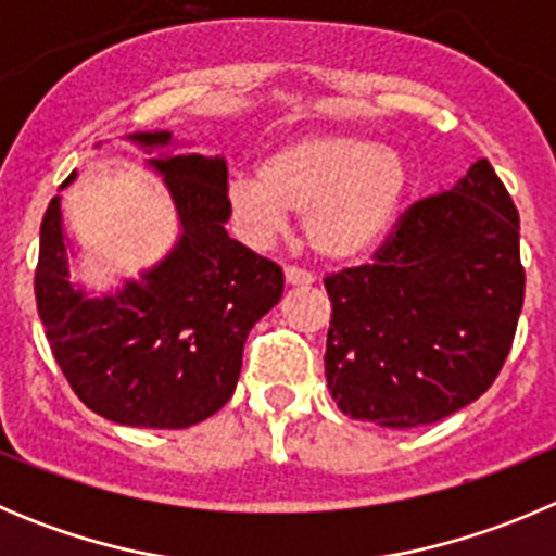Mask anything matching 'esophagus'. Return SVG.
Returning a JSON list of instances; mask_svg holds the SVG:
<instances>
[{
	"label": "esophagus",
	"mask_w": 556,
	"mask_h": 556,
	"mask_svg": "<svg viewBox=\"0 0 556 556\" xmlns=\"http://www.w3.org/2000/svg\"><path fill=\"white\" fill-rule=\"evenodd\" d=\"M287 283H289V287H308V283H314V275L308 273V269L289 264V267H287Z\"/></svg>",
	"instance_id": "esophagus-1"
}]
</instances>
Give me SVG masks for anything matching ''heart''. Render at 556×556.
I'll use <instances>...</instances> for the list:
<instances>
[{
    "mask_svg": "<svg viewBox=\"0 0 556 556\" xmlns=\"http://www.w3.org/2000/svg\"><path fill=\"white\" fill-rule=\"evenodd\" d=\"M410 192L400 151L364 135H305L269 151L258 173L228 181V208L251 242L287 231L289 212L303 215L305 242L330 262L375 251Z\"/></svg>",
    "mask_w": 556,
    "mask_h": 556,
    "instance_id": "obj_1",
    "label": "heart"
}]
</instances>
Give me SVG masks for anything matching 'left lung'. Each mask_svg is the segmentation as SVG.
<instances>
[{
	"label": "left lung",
	"instance_id": "left-lung-1",
	"mask_svg": "<svg viewBox=\"0 0 556 556\" xmlns=\"http://www.w3.org/2000/svg\"><path fill=\"white\" fill-rule=\"evenodd\" d=\"M518 208L491 162L410 203L369 264L325 278V378L341 414L432 425L485 394L523 305Z\"/></svg>",
	"mask_w": 556,
	"mask_h": 556
}]
</instances>
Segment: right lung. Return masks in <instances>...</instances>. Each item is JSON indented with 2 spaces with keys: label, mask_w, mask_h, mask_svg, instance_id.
<instances>
[{
  "label": "right lung",
  "mask_w": 556,
  "mask_h": 556,
  "mask_svg": "<svg viewBox=\"0 0 556 556\" xmlns=\"http://www.w3.org/2000/svg\"><path fill=\"white\" fill-rule=\"evenodd\" d=\"M131 140L160 149L170 135ZM151 165L165 176L181 220L170 256L118 294L88 300L68 283L54 195L40 223L35 300L54 361L93 414L126 427L185 430L231 400L244 339L281 300L283 269L226 233V162L162 154Z\"/></svg>",
  "instance_id": "add662e5"
}]
</instances>
